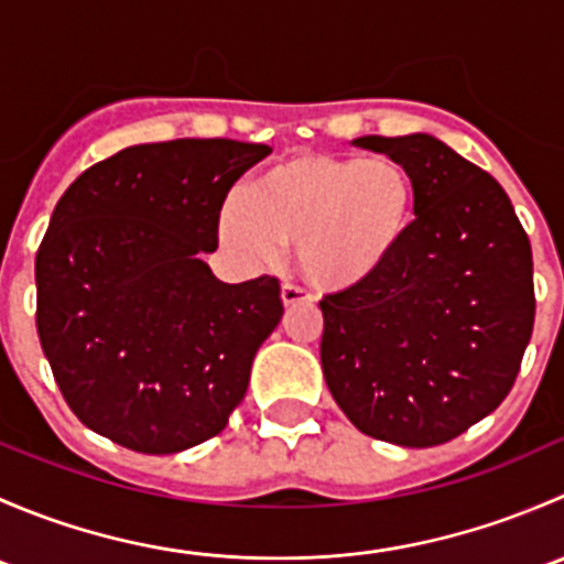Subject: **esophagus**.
<instances>
[{
  "instance_id": "34e87169",
  "label": "esophagus",
  "mask_w": 564,
  "mask_h": 564,
  "mask_svg": "<svg viewBox=\"0 0 564 564\" xmlns=\"http://www.w3.org/2000/svg\"><path fill=\"white\" fill-rule=\"evenodd\" d=\"M281 300L283 305H297V303H314V294L305 292L303 286H297V283L286 281L281 286Z\"/></svg>"
}]
</instances>
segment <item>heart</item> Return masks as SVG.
<instances>
[{"label":"heart","mask_w":564,"mask_h":564,"mask_svg":"<svg viewBox=\"0 0 564 564\" xmlns=\"http://www.w3.org/2000/svg\"><path fill=\"white\" fill-rule=\"evenodd\" d=\"M417 191L388 158L300 152L220 209V237L256 259L294 246L311 286L349 292L382 275L414 226Z\"/></svg>","instance_id":"obj_1"}]
</instances>
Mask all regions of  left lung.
<instances>
[{"instance_id":"obj_1","label":"left lung","mask_w":564,"mask_h":564,"mask_svg":"<svg viewBox=\"0 0 564 564\" xmlns=\"http://www.w3.org/2000/svg\"><path fill=\"white\" fill-rule=\"evenodd\" d=\"M417 191L388 270L324 294L322 368L357 431L403 447L456 440L508 398L532 338V248L508 193L429 133L362 135Z\"/></svg>"}]
</instances>
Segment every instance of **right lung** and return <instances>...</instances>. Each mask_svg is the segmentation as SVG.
<instances>
[{"label":"right lung","mask_w":564,"mask_h":564,"mask_svg":"<svg viewBox=\"0 0 564 564\" xmlns=\"http://www.w3.org/2000/svg\"><path fill=\"white\" fill-rule=\"evenodd\" d=\"M267 144H135L78 176L37 248V335L67 406L135 453L187 451L226 429L250 366L283 316L272 275L224 283L218 248L231 185Z\"/></svg>","instance_id":"right-lung-1"}]
</instances>
